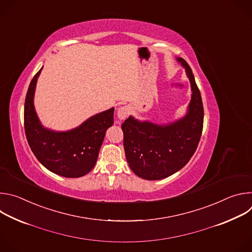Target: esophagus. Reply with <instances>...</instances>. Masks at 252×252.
<instances>
[{
    "mask_svg": "<svg viewBox=\"0 0 252 252\" xmlns=\"http://www.w3.org/2000/svg\"><path fill=\"white\" fill-rule=\"evenodd\" d=\"M129 115V107L127 105H124V106H121L118 109V112H117V116L119 118V120L121 121H124L126 119V117Z\"/></svg>",
    "mask_w": 252,
    "mask_h": 252,
    "instance_id": "34e87169",
    "label": "esophagus"
}]
</instances>
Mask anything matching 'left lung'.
I'll list each match as a JSON object with an SVG mask.
<instances>
[{"instance_id": "8db88e82", "label": "left lung", "mask_w": 252, "mask_h": 252, "mask_svg": "<svg viewBox=\"0 0 252 252\" xmlns=\"http://www.w3.org/2000/svg\"><path fill=\"white\" fill-rule=\"evenodd\" d=\"M186 68L191 98L187 114L166 124L139 121L132 116L122 125L124 148L130 169L148 181H158L182 169L191 158L201 136L203 105L192 70L183 58H175Z\"/></svg>"}]
</instances>
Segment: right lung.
Here are the masks:
<instances>
[{"instance_id": "1", "label": "right lung", "mask_w": 252, "mask_h": 252, "mask_svg": "<svg viewBox=\"0 0 252 252\" xmlns=\"http://www.w3.org/2000/svg\"><path fill=\"white\" fill-rule=\"evenodd\" d=\"M42 68L32 80L25 101V132L38 160L64 177H81L94 166L106 129L114 125L115 107L98 113L79 126L64 131L45 127L34 109L33 97Z\"/></svg>"}]
</instances>
